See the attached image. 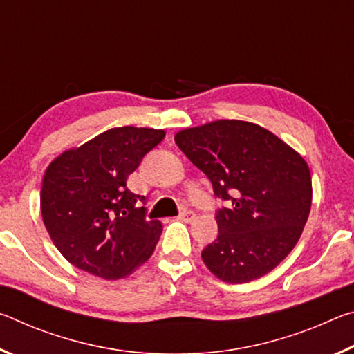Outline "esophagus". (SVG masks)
<instances>
[{
    "instance_id": "1",
    "label": "esophagus",
    "mask_w": 354,
    "mask_h": 354,
    "mask_svg": "<svg viewBox=\"0 0 354 354\" xmlns=\"http://www.w3.org/2000/svg\"><path fill=\"white\" fill-rule=\"evenodd\" d=\"M195 217L196 215L194 211H184V212H181V215H179V220L185 221V223H190V221L195 220Z\"/></svg>"
}]
</instances>
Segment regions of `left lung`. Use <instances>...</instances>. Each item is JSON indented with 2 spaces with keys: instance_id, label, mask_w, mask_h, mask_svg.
<instances>
[{
  "instance_id": "obj_1",
  "label": "left lung",
  "mask_w": 354,
  "mask_h": 354,
  "mask_svg": "<svg viewBox=\"0 0 354 354\" xmlns=\"http://www.w3.org/2000/svg\"><path fill=\"white\" fill-rule=\"evenodd\" d=\"M175 142L226 203L215 214L217 239L201 251L206 267L230 284L272 272L309 217L313 181L304 159L270 131L241 120L183 129Z\"/></svg>"
}]
</instances>
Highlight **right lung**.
I'll return each instance as SVG.
<instances>
[{
  "label": "right lung",
  "mask_w": 354,
  "mask_h": 354,
  "mask_svg": "<svg viewBox=\"0 0 354 354\" xmlns=\"http://www.w3.org/2000/svg\"><path fill=\"white\" fill-rule=\"evenodd\" d=\"M164 137L162 129L112 128L48 167L41 217L70 263L95 277L120 279L149 259L162 223L145 218V196L133 194L127 181Z\"/></svg>",
  "instance_id": "obj_1"
}]
</instances>
